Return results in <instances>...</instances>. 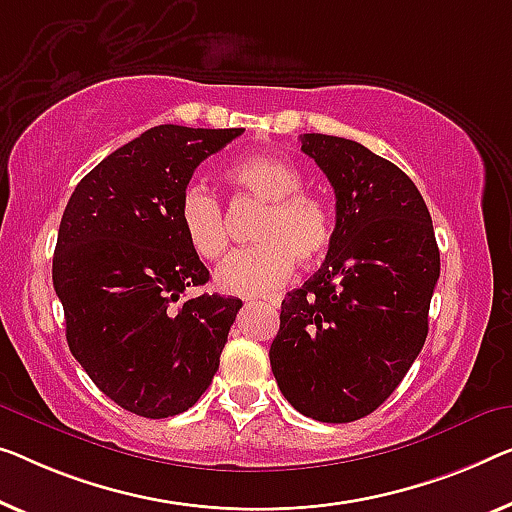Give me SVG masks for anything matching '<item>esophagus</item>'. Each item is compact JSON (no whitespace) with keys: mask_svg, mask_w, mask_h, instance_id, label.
Instances as JSON below:
<instances>
[{"mask_svg":"<svg viewBox=\"0 0 512 512\" xmlns=\"http://www.w3.org/2000/svg\"><path fill=\"white\" fill-rule=\"evenodd\" d=\"M266 303H269V305H273V308H276V305L280 303V299H266Z\"/></svg>","mask_w":512,"mask_h":512,"instance_id":"34e87169","label":"esophagus"}]
</instances>
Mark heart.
<instances>
[{
	"instance_id": "heart-1",
	"label": "heart",
	"mask_w": 512,
	"mask_h": 512,
	"mask_svg": "<svg viewBox=\"0 0 512 512\" xmlns=\"http://www.w3.org/2000/svg\"><path fill=\"white\" fill-rule=\"evenodd\" d=\"M225 181L264 204L253 241L216 271L220 292L264 296L280 287L301 266L322 259L333 239V213L322 197L303 188V172L292 160L276 154L241 158L225 170ZM177 220L193 253L216 262L230 246L225 213L207 188L190 186L179 200Z\"/></svg>"
}]
</instances>
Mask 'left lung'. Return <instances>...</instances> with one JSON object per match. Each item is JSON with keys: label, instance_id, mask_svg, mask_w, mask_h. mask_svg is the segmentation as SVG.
<instances>
[{"label": "left lung", "instance_id": "obj_1", "mask_svg": "<svg viewBox=\"0 0 512 512\" xmlns=\"http://www.w3.org/2000/svg\"><path fill=\"white\" fill-rule=\"evenodd\" d=\"M301 151L331 181L335 230L322 269L280 305L271 370L303 416L352 423L425 345L439 248L421 193L391 160L322 133L301 135Z\"/></svg>", "mask_w": 512, "mask_h": 512}]
</instances>
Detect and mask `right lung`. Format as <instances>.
<instances>
[{
  "label": "right lung",
  "mask_w": 512,
  "mask_h": 512,
  "mask_svg": "<svg viewBox=\"0 0 512 512\" xmlns=\"http://www.w3.org/2000/svg\"><path fill=\"white\" fill-rule=\"evenodd\" d=\"M243 128L154 126L101 160L68 200L52 257L66 340L119 407L167 418L200 400L241 299L188 287L209 280L177 211L195 167Z\"/></svg>",
  "instance_id": "obj_1"
}]
</instances>
